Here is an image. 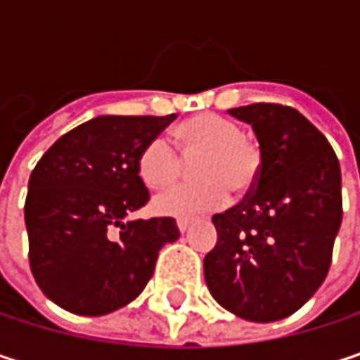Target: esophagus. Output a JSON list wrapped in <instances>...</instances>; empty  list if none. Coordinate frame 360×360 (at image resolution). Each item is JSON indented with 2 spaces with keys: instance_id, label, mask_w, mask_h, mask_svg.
<instances>
[{
  "instance_id": "1",
  "label": "esophagus",
  "mask_w": 360,
  "mask_h": 360,
  "mask_svg": "<svg viewBox=\"0 0 360 360\" xmlns=\"http://www.w3.org/2000/svg\"><path fill=\"white\" fill-rule=\"evenodd\" d=\"M189 225H191V221L189 219H177V227H179V231H187L189 229Z\"/></svg>"
}]
</instances>
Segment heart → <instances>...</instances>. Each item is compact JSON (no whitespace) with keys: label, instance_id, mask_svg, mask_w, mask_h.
Returning <instances> with one entry per match:
<instances>
[{"label":"heart","instance_id":"1","mask_svg":"<svg viewBox=\"0 0 360 360\" xmlns=\"http://www.w3.org/2000/svg\"><path fill=\"white\" fill-rule=\"evenodd\" d=\"M173 137L185 160L198 156L193 162L195 181L158 195L154 208L160 214L217 210L229 202L231 193L242 198L254 189L262 169V150L254 137L244 133L240 122L202 112L183 120ZM179 155L165 139L148 141L137 160L139 177L152 189L171 187L183 175Z\"/></svg>","mask_w":360,"mask_h":360}]
</instances>
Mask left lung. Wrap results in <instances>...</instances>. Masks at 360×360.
Wrapping results in <instances>:
<instances>
[{"instance_id": "left-lung-1", "label": "left lung", "mask_w": 360, "mask_h": 360, "mask_svg": "<svg viewBox=\"0 0 360 360\" xmlns=\"http://www.w3.org/2000/svg\"><path fill=\"white\" fill-rule=\"evenodd\" d=\"M229 114L252 124L262 169L238 206L212 217L219 240L204 277L223 309L271 323L304 307L327 277L342 223L340 162L292 106L258 102Z\"/></svg>"}]
</instances>
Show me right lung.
Wrapping results in <instances>:
<instances>
[{"label": "right lung", "mask_w": 360, "mask_h": 360, "mask_svg": "<svg viewBox=\"0 0 360 360\" xmlns=\"http://www.w3.org/2000/svg\"><path fill=\"white\" fill-rule=\"evenodd\" d=\"M177 114L98 116L64 133L29 179L25 223L41 292L68 313L102 317L135 300L165 244L171 217L129 221L150 202L137 160Z\"/></svg>", "instance_id": "add662e5"}]
</instances>
